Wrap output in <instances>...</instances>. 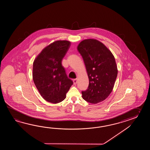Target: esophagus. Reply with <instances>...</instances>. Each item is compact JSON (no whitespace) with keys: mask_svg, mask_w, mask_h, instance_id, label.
<instances>
[{"mask_svg":"<svg viewBox=\"0 0 150 150\" xmlns=\"http://www.w3.org/2000/svg\"><path fill=\"white\" fill-rule=\"evenodd\" d=\"M73 81H74V85H76V83H77V79H74L73 80Z\"/></svg>","mask_w":150,"mask_h":150,"instance_id":"1","label":"esophagus"}]
</instances>
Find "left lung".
Returning a JSON list of instances; mask_svg holds the SVG:
<instances>
[{"label":"left lung","mask_w":150,"mask_h":150,"mask_svg":"<svg viewBox=\"0 0 150 150\" xmlns=\"http://www.w3.org/2000/svg\"><path fill=\"white\" fill-rule=\"evenodd\" d=\"M78 50L83 57L89 79V85L82 91L87 102L96 104L108 98L114 88L118 70L112 52L96 39H86L80 43Z\"/></svg>","instance_id":"left-lung-1"}]
</instances>
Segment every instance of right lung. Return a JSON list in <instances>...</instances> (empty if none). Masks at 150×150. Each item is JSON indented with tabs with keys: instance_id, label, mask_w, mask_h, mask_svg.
<instances>
[{
	"instance_id": "right-lung-1",
	"label": "right lung",
	"mask_w": 150,
	"mask_h": 150,
	"mask_svg": "<svg viewBox=\"0 0 150 150\" xmlns=\"http://www.w3.org/2000/svg\"><path fill=\"white\" fill-rule=\"evenodd\" d=\"M70 45V42L66 40L54 42L42 50L33 63L35 86L42 98L52 103L63 101L73 85L62 64Z\"/></svg>"
}]
</instances>
